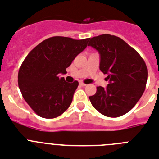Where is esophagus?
Here are the masks:
<instances>
[{
	"instance_id": "34e87169",
	"label": "esophagus",
	"mask_w": 159,
	"mask_h": 159,
	"mask_svg": "<svg viewBox=\"0 0 159 159\" xmlns=\"http://www.w3.org/2000/svg\"><path fill=\"white\" fill-rule=\"evenodd\" d=\"M79 84H80V86H86V84H85L84 82H80Z\"/></svg>"
}]
</instances>
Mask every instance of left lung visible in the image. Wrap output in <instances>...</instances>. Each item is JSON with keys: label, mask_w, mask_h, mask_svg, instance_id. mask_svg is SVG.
<instances>
[{"label": "left lung", "mask_w": 159, "mask_h": 159, "mask_svg": "<svg viewBox=\"0 0 159 159\" xmlns=\"http://www.w3.org/2000/svg\"><path fill=\"white\" fill-rule=\"evenodd\" d=\"M100 54V70L107 74V88L97 86L91 104L107 117H119L135 106L145 91L147 67L143 58L122 39L104 34L88 39Z\"/></svg>", "instance_id": "obj_1"}]
</instances>
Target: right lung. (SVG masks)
Returning a JSON list of instances; mask_svg holds the SVG:
<instances>
[{"mask_svg":"<svg viewBox=\"0 0 159 159\" xmlns=\"http://www.w3.org/2000/svg\"><path fill=\"white\" fill-rule=\"evenodd\" d=\"M88 39L54 36L47 39L26 56L19 69L18 86L25 101L40 117L53 119L69 108L78 82H65V74Z\"/></svg>","mask_w":159,"mask_h":159,"instance_id":"add662e5","label":"right lung"}]
</instances>
